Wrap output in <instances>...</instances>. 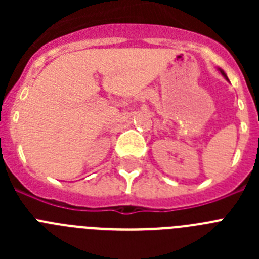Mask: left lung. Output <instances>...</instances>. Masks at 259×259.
Masks as SVG:
<instances>
[{
	"mask_svg": "<svg viewBox=\"0 0 259 259\" xmlns=\"http://www.w3.org/2000/svg\"><path fill=\"white\" fill-rule=\"evenodd\" d=\"M221 72H222V75H223V76H224V77H226V79H227V76H226V74H224L223 71H222V70H221Z\"/></svg>",
	"mask_w": 259,
	"mask_h": 259,
	"instance_id": "obj_1",
	"label": "left lung"
}]
</instances>
